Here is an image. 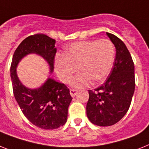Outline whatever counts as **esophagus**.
Wrapping results in <instances>:
<instances>
[{
  "mask_svg": "<svg viewBox=\"0 0 149 149\" xmlns=\"http://www.w3.org/2000/svg\"><path fill=\"white\" fill-rule=\"evenodd\" d=\"M77 94V91L75 89H71L70 90V94L72 97H74Z\"/></svg>",
  "mask_w": 149,
  "mask_h": 149,
  "instance_id": "34e87169",
  "label": "esophagus"
}]
</instances>
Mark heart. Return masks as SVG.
<instances>
[{
	"mask_svg": "<svg viewBox=\"0 0 149 149\" xmlns=\"http://www.w3.org/2000/svg\"><path fill=\"white\" fill-rule=\"evenodd\" d=\"M115 48L110 40H85L72 44L63 56H58L55 68L64 83L72 81L77 68L81 73L72 81L74 88L88 87L105 79L113 66Z\"/></svg>",
	"mask_w": 149,
	"mask_h": 149,
	"instance_id": "1",
	"label": "heart"
}]
</instances>
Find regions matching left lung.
Instances as JSON below:
<instances>
[{
  "mask_svg": "<svg viewBox=\"0 0 149 149\" xmlns=\"http://www.w3.org/2000/svg\"><path fill=\"white\" fill-rule=\"evenodd\" d=\"M116 48V58L110 74L101 86L89 90L87 116L100 126L116 124L125 116L135 91V67L132 56L121 39L107 33Z\"/></svg>",
  "mask_w": 149,
  "mask_h": 149,
  "instance_id": "8db88e82",
  "label": "left lung"
}]
</instances>
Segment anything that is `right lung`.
<instances>
[{"label": "right lung", "mask_w": 149, "mask_h": 149, "mask_svg": "<svg viewBox=\"0 0 149 149\" xmlns=\"http://www.w3.org/2000/svg\"><path fill=\"white\" fill-rule=\"evenodd\" d=\"M55 43V39L42 33L29 36L17 48L10 65V76L16 100L27 120L43 130H54L65 125L68 118V108L72 100L69 89L65 84L52 78H49L41 88L29 89L19 81L16 68L25 55L36 53L48 61L50 72H52L57 51Z\"/></svg>", "instance_id": "add662e5"}]
</instances>
